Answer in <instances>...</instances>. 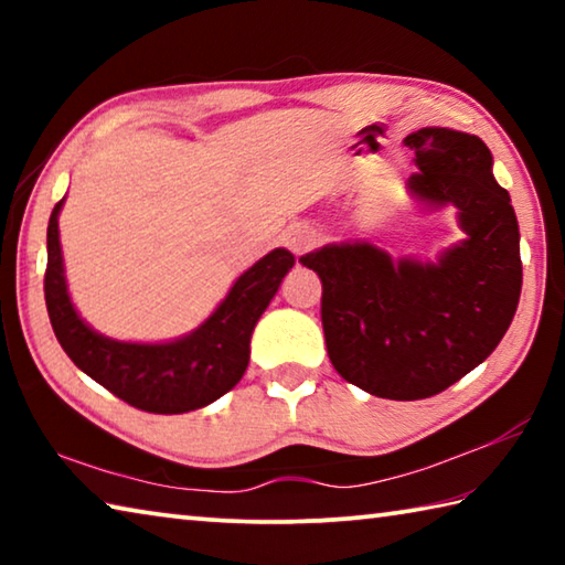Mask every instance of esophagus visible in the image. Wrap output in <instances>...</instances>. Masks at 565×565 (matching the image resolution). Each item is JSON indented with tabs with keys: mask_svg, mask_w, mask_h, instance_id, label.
<instances>
[{
	"mask_svg": "<svg viewBox=\"0 0 565 565\" xmlns=\"http://www.w3.org/2000/svg\"><path fill=\"white\" fill-rule=\"evenodd\" d=\"M317 242H319V234L306 224H296L294 228H289V234H286V246H289L296 256L311 252V248L317 246Z\"/></svg>",
	"mask_w": 565,
	"mask_h": 565,
	"instance_id": "esophagus-1",
	"label": "esophagus"
}]
</instances>
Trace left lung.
<instances>
[{
	"mask_svg": "<svg viewBox=\"0 0 565 565\" xmlns=\"http://www.w3.org/2000/svg\"><path fill=\"white\" fill-rule=\"evenodd\" d=\"M404 141L418 167L408 191L454 204L466 242L438 264L391 262L371 244L323 246L301 264L321 279L323 339L341 379L379 398L416 401L491 356L519 306L523 266L519 222L491 174L489 147L441 127Z\"/></svg>",
	"mask_w": 565,
	"mask_h": 565,
	"instance_id": "left-lung-1",
	"label": "left lung"
}]
</instances>
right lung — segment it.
Masks as SVG:
<instances>
[{"label": "right lung", "instance_id": "obj_1", "mask_svg": "<svg viewBox=\"0 0 565 565\" xmlns=\"http://www.w3.org/2000/svg\"><path fill=\"white\" fill-rule=\"evenodd\" d=\"M62 204L64 199L54 206L46 226L44 301L54 337L76 369L147 414H186L232 391L248 366V341L256 321L294 266V254L274 248L256 262L189 337L171 343H121L94 333L70 301L56 224Z\"/></svg>", "mask_w": 565, "mask_h": 565}]
</instances>
